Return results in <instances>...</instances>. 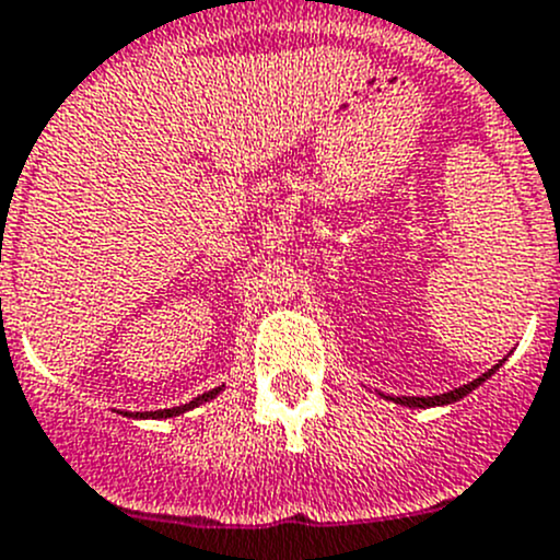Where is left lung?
Wrapping results in <instances>:
<instances>
[{
	"label": "left lung",
	"mask_w": 560,
	"mask_h": 560,
	"mask_svg": "<svg viewBox=\"0 0 560 560\" xmlns=\"http://www.w3.org/2000/svg\"><path fill=\"white\" fill-rule=\"evenodd\" d=\"M504 360H499V363H495L493 369L485 371V374L479 376V380L468 382V385L455 387V389H450V393H442V395H385V393H380V395H385L387 400H395V404H400V406H409V409H431V406H450V404H455V400L466 398V395L471 393V389H477L479 385H482V382H488L490 376H493L495 371L501 369V363H504Z\"/></svg>",
	"instance_id": "left-lung-1"
}]
</instances>
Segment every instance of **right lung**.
Segmentation results:
<instances>
[{
    "mask_svg": "<svg viewBox=\"0 0 560 560\" xmlns=\"http://www.w3.org/2000/svg\"><path fill=\"white\" fill-rule=\"evenodd\" d=\"M222 389H224V385H219V387L208 389V393L197 395V398H195V400H189V404H184V406H173V409H160V411H132V417H135V420H167V417H178V415H184V411L195 409V406L206 404V400H213V398H217L219 393H222Z\"/></svg>",
    "mask_w": 560,
    "mask_h": 560,
    "instance_id": "1",
    "label": "right lung"
}]
</instances>
